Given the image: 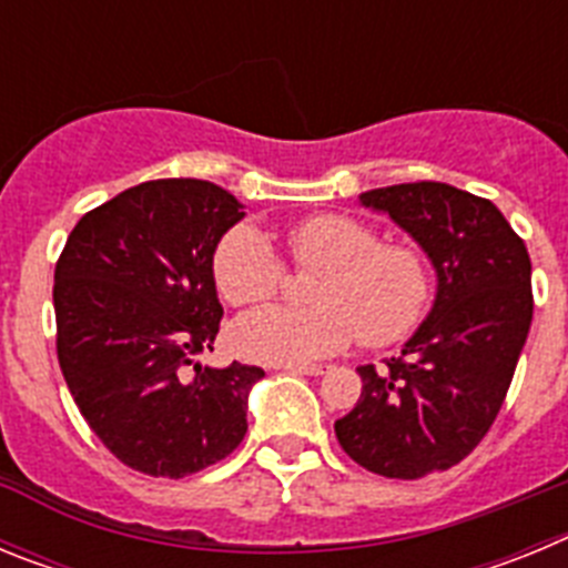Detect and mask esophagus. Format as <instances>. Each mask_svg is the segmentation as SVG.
I'll list each match as a JSON object with an SVG mask.
<instances>
[{"label": "esophagus", "instance_id": "esophagus-1", "mask_svg": "<svg viewBox=\"0 0 568 568\" xmlns=\"http://www.w3.org/2000/svg\"><path fill=\"white\" fill-rule=\"evenodd\" d=\"M281 369H287L293 375H321L324 366L321 364H281Z\"/></svg>", "mask_w": 568, "mask_h": 568}]
</instances>
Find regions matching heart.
<instances>
[{
	"instance_id": "heart-1",
	"label": "heart",
	"mask_w": 568,
	"mask_h": 568,
	"mask_svg": "<svg viewBox=\"0 0 568 568\" xmlns=\"http://www.w3.org/2000/svg\"><path fill=\"white\" fill-rule=\"evenodd\" d=\"M295 267H318L310 307H258L230 329L235 353L261 364H307L361 344L381 349L413 335L433 301V267L409 241H378L344 213L301 219L284 235ZM215 290L233 307L278 293L284 264L250 224L227 230L213 253Z\"/></svg>"
}]
</instances>
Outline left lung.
I'll return each instance as SVG.
<instances>
[{"instance_id":"8db88e82","label":"left lung","mask_w":568,"mask_h":568,"mask_svg":"<svg viewBox=\"0 0 568 568\" xmlns=\"http://www.w3.org/2000/svg\"><path fill=\"white\" fill-rule=\"evenodd\" d=\"M361 204L418 241L438 295L400 358L358 366L361 398L335 420V438L375 475L426 478L460 464L498 418L529 335L531 261L489 199L453 184H393Z\"/></svg>"}]
</instances>
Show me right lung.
I'll return each instance as SVG.
<instances>
[{
	"label": "right lung",
	"mask_w": 568,
	"mask_h": 568,
	"mask_svg": "<svg viewBox=\"0 0 568 568\" xmlns=\"http://www.w3.org/2000/svg\"><path fill=\"white\" fill-rule=\"evenodd\" d=\"M202 179L135 184L79 219L53 275L57 355L79 413L124 466L184 478L247 433L261 366L195 364L222 324L213 253L241 219Z\"/></svg>",
	"instance_id": "1"
}]
</instances>
